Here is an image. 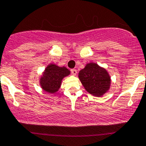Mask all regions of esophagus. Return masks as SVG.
Returning a JSON list of instances; mask_svg holds the SVG:
<instances>
[{
  "instance_id": "esophagus-1",
  "label": "esophagus",
  "mask_w": 146,
  "mask_h": 146,
  "mask_svg": "<svg viewBox=\"0 0 146 146\" xmlns=\"http://www.w3.org/2000/svg\"><path fill=\"white\" fill-rule=\"evenodd\" d=\"M71 73L72 75H73V76H76V75L77 74V70H76V69H72Z\"/></svg>"
}]
</instances>
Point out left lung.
<instances>
[{
	"label": "left lung",
	"instance_id": "8db88e82",
	"mask_svg": "<svg viewBox=\"0 0 146 146\" xmlns=\"http://www.w3.org/2000/svg\"><path fill=\"white\" fill-rule=\"evenodd\" d=\"M78 78L85 89L95 96H101L110 89V77L105 68L95 63H89L80 70Z\"/></svg>",
	"mask_w": 146,
	"mask_h": 146
}]
</instances>
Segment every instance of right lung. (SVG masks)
Returning a JSON list of instances; mask_svg holds the SVG:
<instances>
[{"label": "right lung", "instance_id": "right-lung-1", "mask_svg": "<svg viewBox=\"0 0 146 146\" xmlns=\"http://www.w3.org/2000/svg\"><path fill=\"white\" fill-rule=\"evenodd\" d=\"M70 70L66 67H59L56 64H50L46 67L40 79V85L44 91L55 93L60 88L63 78L70 74Z\"/></svg>", "mask_w": 146, "mask_h": 146}]
</instances>
